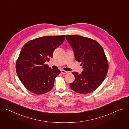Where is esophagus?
<instances>
[{"mask_svg": "<svg viewBox=\"0 0 129 129\" xmlns=\"http://www.w3.org/2000/svg\"><path fill=\"white\" fill-rule=\"evenodd\" d=\"M61 73H62V74H66V73H67V71H65L64 70H61Z\"/></svg>", "mask_w": 129, "mask_h": 129, "instance_id": "esophagus-1", "label": "esophagus"}]
</instances>
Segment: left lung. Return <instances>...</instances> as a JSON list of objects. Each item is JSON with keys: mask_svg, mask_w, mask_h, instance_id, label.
Masks as SVG:
<instances>
[{"mask_svg": "<svg viewBox=\"0 0 129 129\" xmlns=\"http://www.w3.org/2000/svg\"><path fill=\"white\" fill-rule=\"evenodd\" d=\"M66 40L74 52L76 60L81 62L83 69L80 75L72 72L75 80L70 87L80 94L92 92L107 75L108 63L104 50L95 40L81 36L66 35Z\"/></svg>", "mask_w": 129, "mask_h": 129, "instance_id": "obj_1", "label": "left lung"}]
</instances>
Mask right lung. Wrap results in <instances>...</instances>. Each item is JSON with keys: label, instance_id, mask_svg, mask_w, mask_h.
<instances>
[{"label": "right lung", "instance_id": "obj_1", "mask_svg": "<svg viewBox=\"0 0 129 129\" xmlns=\"http://www.w3.org/2000/svg\"><path fill=\"white\" fill-rule=\"evenodd\" d=\"M65 35L47 36L27 42L22 47L16 64L18 78L24 87L36 94L52 89L54 80L61 71L45 64L52 58L54 50L61 45Z\"/></svg>", "mask_w": 129, "mask_h": 129}]
</instances>
